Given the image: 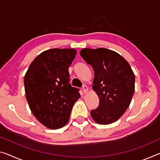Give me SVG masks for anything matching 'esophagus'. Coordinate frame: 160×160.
<instances>
[{"instance_id":"obj_1","label":"esophagus","mask_w":160,"mask_h":160,"mask_svg":"<svg viewBox=\"0 0 160 160\" xmlns=\"http://www.w3.org/2000/svg\"><path fill=\"white\" fill-rule=\"evenodd\" d=\"M82 90H83V93H84V94H87V93L88 92V87L86 85H83V87H82Z\"/></svg>"}]
</instances>
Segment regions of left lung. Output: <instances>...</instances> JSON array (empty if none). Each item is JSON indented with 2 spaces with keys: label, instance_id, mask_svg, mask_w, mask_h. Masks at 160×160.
Instances as JSON below:
<instances>
[{
  "label": "left lung",
  "instance_id": "8db88e82",
  "mask_svg": "<svg viewBox=\"0 0 160 160\" xmlns=\"http://www.w3.org/2000/svg\"><path fill=\"white\" fill-rule=\"evenodd\" d=\"M80 54L94 68L93 90L99 98L91 116L99 124L117 121L126 112L134 93L135 77L121 55L105 48H83Z\"/></svg>",
  "mask_w": 160,
  "mask_h": 160
}]
</instances>
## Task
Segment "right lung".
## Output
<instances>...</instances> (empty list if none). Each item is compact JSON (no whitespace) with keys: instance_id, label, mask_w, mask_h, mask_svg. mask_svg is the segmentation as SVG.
<instances>
[{"instance_id":"right-lung-1","label":"right lung","mask_w":160,"mask_h":160,"mask_svg":"<svg viewBox=\"0 0 160 160\" xmlns=\"http://www.w3.org/2000/svg\"><path fill=\"white\" fill-rule=\"evenodd\" d=\"M76 54L73 48L46 50L32 61L24 77L31 111L39 122L51 129L65 126L80 97L78 88L69 83L68 68Z\"/></svg>"}]
</instances>
